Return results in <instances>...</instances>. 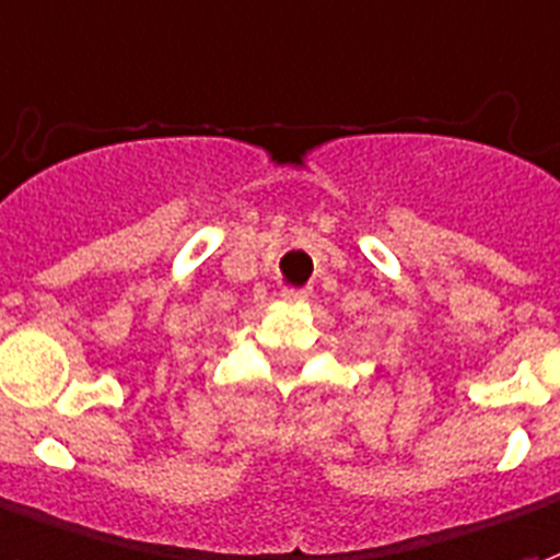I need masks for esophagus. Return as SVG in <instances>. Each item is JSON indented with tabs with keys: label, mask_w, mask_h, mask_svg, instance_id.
<instances>
[{
	"label": "esophagus",
	"mask_w": 560,
	"mask_h": 560,
	"mask_svg": "<svg viewBox=\"0 0 560 560\" xmlns=\"http://www.w3.org/2000/svg\"><path fill=\"white\" fill-rule=\"evenodd\" d=\"M283 301L285 304H304V301H310V292L306 289H285Z\"/></svg>",
	"instance_id": "esophagus-1"
}]
</instances>
